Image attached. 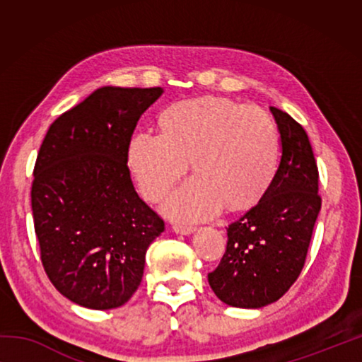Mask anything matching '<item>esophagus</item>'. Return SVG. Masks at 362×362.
<instances>
[{
  "instance_id": "esophagus-1",
  "label": "esophagus",
  "mask_w": 362,
  "mask_h": 362,
  "mask_svg": "<svg viewBox=\"0 0 362 362\" xmlns=\"http://www.w3.org/2000/svg\"><path fill=\"white\" fill-rule=\"evenodd\" d=\"M173 228H174L175 233H180V235H189V233L194 231V226L183 225V223H175Z\"/></svg>"
}]
</instances>
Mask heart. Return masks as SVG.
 <instances>
[{"instance_id":"obj_1","label":"heart","mask_w":362,"mask_h":362,"mask_svg":"<svg viewBox=\"0 0 362 362\" xmlns=\"http://www.w3.org/2000/svg\"><path fill=\"white\" fill-rule=\"evenodd\" d=\"M279 134L272 116L254 105L201 97L173 103L161 115V132L142 131L129 145V168L146 199L161 201L187 173H196L168 201L174 217L209 218L226 204L254 206L272 183Z\"/></svg>"}]
</instances>
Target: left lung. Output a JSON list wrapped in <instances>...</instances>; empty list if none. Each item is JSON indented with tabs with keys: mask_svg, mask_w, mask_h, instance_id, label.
<instances>
[{
	"mask_svg": "<svg viewBox=\"0 0 362 362\" xmlns=\"http://www.w3.org/2000/svg\"><path fill=\"white\" fill-rule=\"evenodd\" d=\"M269 110L281 134L279 168L259 203L226 226V250L207 274L214 293L236 308H262L291 289L321 211L320 173L308 136L283 110Z\"/></svg>",
	"mask_w": 362,
	"mask_h": 362,
	"instance_id": "left-lung-1",
	"label": "left lung"
}]
</instances>
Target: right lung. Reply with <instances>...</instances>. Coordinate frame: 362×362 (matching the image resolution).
Wrapping results in <instances>:
<instances>
[{"instance_id": "1", "label": "right lung", "mask_w": 362, "mask_h": 362, "mask_svg": "<svg viewBox=\"0 0 362 362\" xmlns=\"http://www.w3.org/2000/svg\"><path fill=\"white\" fill-rule=\"evenodd\" d=\"M161 88L105 86L52 122L32 183L35 233L47 278L84 308L124 305L164 220L140 199L127 168L137 121Z\"/></svg>"}]
</instances>
